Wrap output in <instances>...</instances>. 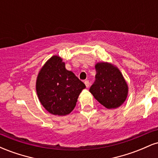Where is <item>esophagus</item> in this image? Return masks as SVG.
I'll return each instance as SVG.
<instances>
[{
  "instance_id": "1",
  "label": "esophagus",
  "mask_w": 158,
  "mask_h": 158,
  "mask_svg": "<svg viewBox=\"0 0 158 158\" xmlns=\"http://www.w3.org/2000/svg\"><path fill=\"white\" fill-rule=\"evenodd\" d=\"M85 86L87 87V88H88V87L90 86V82H89V81H88V80H85Z\"/></svg>"
}]
</instances>
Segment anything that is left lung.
<instances>
[{
	"label": "left lung",
	"mask_w": 158,
	"mask_h": 158,
	"mask_svg": "<svg viewBox=\"0 0 158 158\" xmlns=\"http://www.w3.org/2000/svg\"><path fill=\"white\" fill-rule=\"evenodd\" d=\"M95 68L96 80L89 91L106 108L122 106L128 96V86L119 68L109 62H98Z\"/></svg>",
	"instance_id": "8db88e82"
}]
</instances>
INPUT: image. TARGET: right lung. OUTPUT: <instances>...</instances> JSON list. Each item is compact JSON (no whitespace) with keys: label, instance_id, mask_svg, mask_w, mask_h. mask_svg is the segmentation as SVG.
I'll return each mask as SVG.
<instances>
[{"label":"right lung","instance_id":"add662e5","mask_svg":"<svg viewBox=\"0 0 158 158\" xmlns=\"http://www.w3.org/2000/svg\"><path fill=\"white\" fill-rule=\"evenodd\" d=\"M35 88L40 102L49 113L65 116L74 109L85 85L65 68L60 56H52L39 70Z\"/></svg>","mask_w":158,"mask_h":158}]
</instances>
